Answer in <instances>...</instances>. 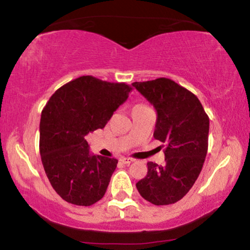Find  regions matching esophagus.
<instances>
[{
  "label": "esophagus",
  "mask_w": 250,
  "mask_h": 250,
  "mask_svg": "<svg viewBox=\"0 0 250 250\" xmlns=\"http://www.w3.org/2000/svg\"><path fill=\"white\" fill-rule=\"evenodd\" d=\"M120 162L124 163V164H131V163L134 162V159L130 158V157H122V158H120Z\"/></svg>",
  "instance_id": "obj_1"
}]
</instances>
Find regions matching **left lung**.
Wrapping results in <instances>:
<instances>
[{"instance_id": "1", "label": "left lung", "mask_w": 250, "mask_h": 250, "mask_svg": "<svg viewBox=\"0 0 250 250\" xmlns=\"http://www.w3.org/2000/svg\"><path fill=\"white\" fill-rule=\"evenodd\" d=\"M155 106V139L162 142L165 164L147 163V175L136 184L144 200L169 206L184 197L200 176L208 152L209 117L198 98L167 78L133 83Z\"/></svg>"}]
</instances>
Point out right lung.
<instances>
[{"label": "right lung", "instance_id": "add662e5", "mask_svg": "<svg viewBox=\"0 0 250 250\" xmlns=\"http://www.w3.org/2000/svg\"><path fill=\"white\" fill-rule=\"evenodd\" d=\"M132 89L83 75L61 86L43 107L40 155L53 189L62 200L89 207L105 195L118 161L89 153L85 136L104 128Z\"/></svg>", "mask_w": 250, "mask_h": 250}]
</instances>
